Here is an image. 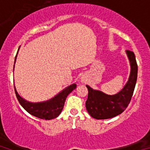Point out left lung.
<instances>
[{"label": "left lung", "instance_id": "obj_1", "mask_svg": "<svg viewBox=\"0 0 150 150\" xmlns=\"http://www.w3.org/2000/svg\"><path fill=\"white\" fill-rule=\"evenodd\" d=\"M126 53L131 65V73L128 81L119 93L109 95L86 86L88 93L86 107L91 117L96 120L115 117L121 114L129 104L137 82V64L133 52L126 50Z\"/></svg>", "mask_w": 150, "mask_h": 150}]
</instances>
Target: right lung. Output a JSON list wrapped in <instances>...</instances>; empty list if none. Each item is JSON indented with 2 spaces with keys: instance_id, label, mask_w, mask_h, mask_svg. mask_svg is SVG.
Listing matches in <instances>:
<instances>
[{
  "instance_id": "right-lung-1",
  "label": "right lung",
  "mask_w": 150,
  "mask_h": 150,
  "mask_svg": "<svg viewBox=\"0 0 150 150\" xmlns=\"http://www.w3.org/2000/svg\"><path fill=\"white\" fill-rule=\"evenodd\" d=\"M16 56L15 58V62ZM14 70V67H13ZM76 87V84L71 85L70 86L62 91L59 94L47 101L40 102V103H31L22 98L18 95L15 87V92L19 104L24 109L32 116L42 119V120H50L58 117L63 109L64 102L67 95L71 93Z\"/></svg>"
}]
</instances>
